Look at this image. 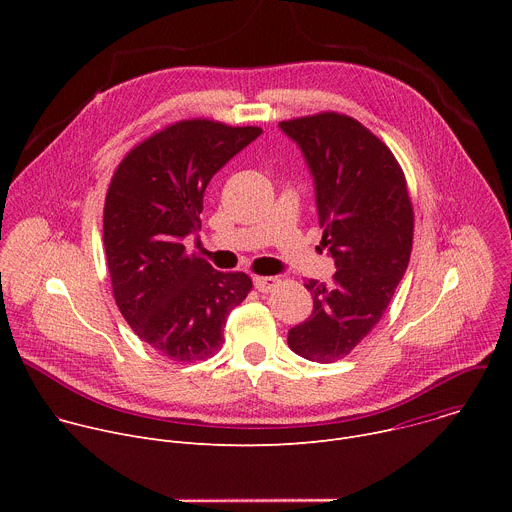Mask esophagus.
<instances>
[{
	"mask_svg": "<svg viewBox=\"0 0 512 512\" xmlns=\"http://www.w3.org/2000/svg\"><path fill=\"white\" fill-rule=\"evenodd\" d=\"M253 285H255V289H259V291H263V294H267V291H271V289H275L277 285H279V279L277 277H253Z\"/></svg>",
	"mask_w": 512,
	"mask_h": 512,
	"instance_id": "obj_1",
	"label": "esophagus"
}]
</instances>
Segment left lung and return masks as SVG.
Here are the masks:
<instances>
[{"instance_id":"8db88e82","label":"left lung","mask_w":512,"mask_h":512,"mask_svg":"<svg viewBox=\"0 0 512 512\" xmlns=\"http://www.w3.org/2000/svg\"><path fill=\"white\" fill-rule=\"evenodd\" d=\"M279 129L308 164L322 245L336 265L332 285L306 283L314 310L287 332V344L312 362H332L383 318L409 265L413 208L395 156L356 119L320 113Z\"/></svg>"}]
</instances>
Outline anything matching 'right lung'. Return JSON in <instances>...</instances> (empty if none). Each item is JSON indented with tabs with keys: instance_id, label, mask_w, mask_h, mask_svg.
Wrapping results in <instances>:
<instances>
[{
	"instance_id": "right-lung-1",
	"label": "right lung",
	"mask_w": 512,
	"mask_h": 512,
	"mask_svg": "<svg viewBox=\"0 0 512 512\" xmlns=\"http://www.w3.org/2000/svg\"><path fill=\"white\" fill-rule=\"evenodd\" d=\"M259 135L261 127L178 121L133 148L109 184L103 243L115 302L133 332L172 360L212 356L253 287L241 271L186 255L184 239L200 231L212 176Z\"/></svg>"
}]
</instances>
